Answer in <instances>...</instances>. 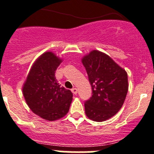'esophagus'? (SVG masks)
Listing matches in <instances>:
<instances>
[{
    "mask_svg": "<svg viewBox=\"0 0 154 154\" xmlns=\"http://www.w3.org/2000/svg\"><path fill=\"white\" fill-rule=\"evenodd\" d=\"M72 93L74 94V95H76V94H77V92H78V90H77V89H76V88H73V89H72Z\"/></svg>",
    "mask_w": 154,
    "mask_h": 154,
    "instance_id": "34e87169",
    "label": "esophagus"
}]
</instances>
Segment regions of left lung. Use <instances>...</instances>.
<instances>
[{
	"mask_svg": "<svg viewBox=\"0 0 154 154\" xmlns=\"http://www.w3.org/2000/svg\"><path fill=\"white\" fill-rule=\"evenodd\" d=\"M92 96L85 102L88 118L103 122L112 117L123 106L128 92L127 73L105 53L93 50L83 57Z\"/></svg>",
	"mask_w": 154,
	"mask_h": 154,
	"instance_id": "left-lung-1",
	"label": "left lung"
}]
</instances>
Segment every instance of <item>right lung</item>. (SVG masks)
I'll use <instances>...</instances> for the list:
<instances>
[{
	"mask_svg": "<svg viewBox=\"0 0 154 154\" xmlns=\"http://www.w3.org/2000/svg\"><path fill=\"white\" fill-rule=\"evenodd\" d=\"M61 62L51 51L42 54L32 65L22 89L31 111L48 121L65 116L72 100V92L61 86L55 76Z\"/></svg>",
	"mask_w": 154,
	"mask_h": 154,
	"instance_id": "1",
	"label": "right lung"
}]
</instances>
